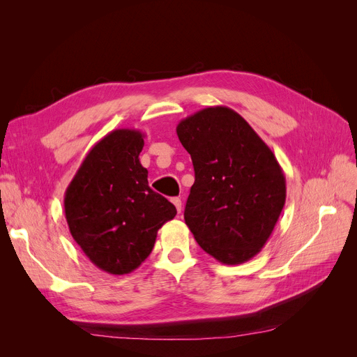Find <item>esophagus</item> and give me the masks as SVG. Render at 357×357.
I'll return each mask as SVG.
<instances>
[{
	"mask_svg": "<svg viewBox=\"0 0 357 357\" xmlns=\"http://www.w3.org/2000/svg\"><path fill=\"white\" fill-rule=\"evenodd\" d=\"M171 202L176 205V208L178 213H181V199L180 198H171Z\"/></svg>",
	"mask_w": 357,
	"mask_h": 357,
	"instance_id": "1",
	"label": "esophagus"
}]
</instances>
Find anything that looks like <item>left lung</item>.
Segmentation results:
<instances>
[{
    "mask_svg": "<svg viewBox=\"0 0 357 357\" xmlns=\"http://www.w3.org/2000/svg\"><path fill=\"white\" fill-rule=\"evenodd\" d=\"M177 135L195 169L185 222L204 252L225 265L250 261L286 202V177L264 139L229 107L188 116Z\"/></svg>",
    "mask_w": 357,
    "mask_h": 357,
    "instance_id": "obj_1",
    "label": "left lung"
}]
</instances>
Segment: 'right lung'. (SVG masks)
Listing matches in <instances>:
<instances>
[{
	"mask_svg": "<svg viewBox=\"0 0 357 357\" xmlns=\"http://www.w3.org/2000/svg\"><path fill=\"white\" fill-rule=\"evenodd\" d=\"M144 134L114 129L83 159L66 190L63 208L74 241L102 271L123 275L152 253L158 231L177 210L150 189L139 162Z\"/></svg>",
	"mask_w": 357,
	"mask_h": 357,
	"instance_id": "obj_1",
	"label": "right lung"
}]
</instances>
